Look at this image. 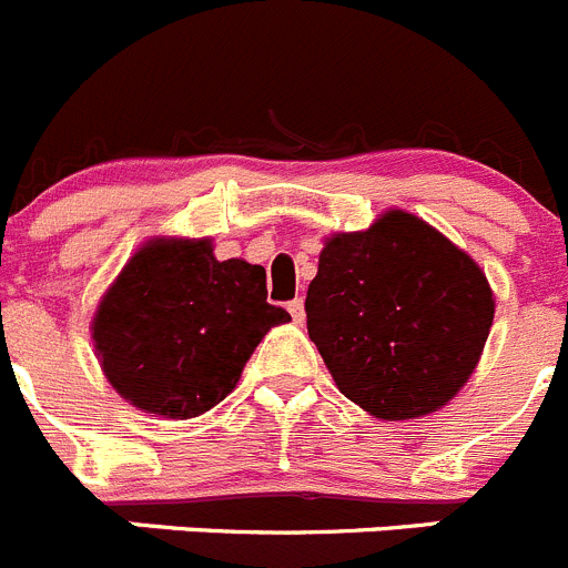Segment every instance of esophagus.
<instances>
[{
	"label": "esophagus",
	"instance_id": "34e87169",
	"mask_svg": "<svg viewBox=\"0 0 568 568\" xmlns=\"http://www.w3.org/2000/svg\"><path fill=\"white\" fill-rule=\"evenodd\" d=\"M288 311H291V316H294V322H303V320H305V303H303V296H296V300H291Z\"/></svg>",
	"mask_w": 568,
	"mask_h": 568
}]
</instances>
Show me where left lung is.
<instances>
[{"mask_svg": "<svg viewBox=\"0 0 568 568\" xmlns=\"http://www.w3.org/2000/svg\"><path fill=\"white\" fill-rule=\"evenodd\" d=\"M336 387L371 416L416 418L462 390L493 328L481 268L407 212L336 234L305 296Z\"/></svg>", "mask_w": 568, "mask_h": 568, "instance_id": "obj_1", "label": "left lung"}]
</instances>
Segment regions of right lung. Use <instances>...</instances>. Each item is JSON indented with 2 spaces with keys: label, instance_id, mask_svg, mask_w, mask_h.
I'll list each match as a JSON object with an SVG mask.
<instances>
[{
  "label": "right lung",
  "instance_id": "1",
  "mask_svg": "<svg viewBox=\"0 0 568 568\" xmlns=\"http://www.w3.org/2000/svg\"><path fill=\"white\" fill-rule=\"evenodd\" d=\"M265 268L214 260L209 240H155L126 263L93 322L101 367L141 410L206 413L288 311L268 305Z\"/></svg>",
  "mask_w": 568,
  "mask_h": 568
}]
</instances>
